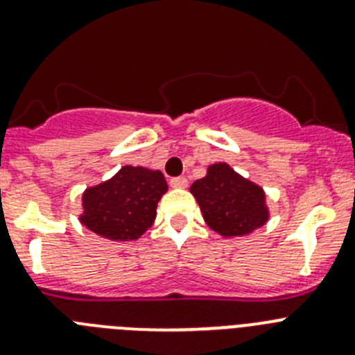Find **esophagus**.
Listing matches in <instances>:
<instances>
[{
	"label": "esophagus",
	"instance_id": "esophagus-1",
	"mask_svg": "<svg viewBox=\"0 0 355 355\" xmlns=\"http://www.w3.org/2000/svg\"><path fill=\"white\" fill-rule=\"evenodd\" d=\"M171 187L172 188H187L188 187V180L184 178V175H178V178H172Z\"/></svg>",
	"mask_w": 355,
	"mask_h": 355
}]
</instances>
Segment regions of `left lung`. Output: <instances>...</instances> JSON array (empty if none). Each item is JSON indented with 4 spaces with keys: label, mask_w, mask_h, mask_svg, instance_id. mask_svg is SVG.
Masks as SVG:
<instances>
[{
    "label": "left lung",
    "mask_w": 355,
    "mask_h": 355,
    "mask_svg": "<svg viewBox=\"0 0 355 355\" xmlns=\"http://www.w3.org/2000/svg\"><path fill=\"white\" fill-rule=\"evenodd\" d=\"M206 224L222 236H243L268 220L265 193L229 167L215 163L190 187Z\"/></svg>",
    "instance_id": "1"
}]
</instances>
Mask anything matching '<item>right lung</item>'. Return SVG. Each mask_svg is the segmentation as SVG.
Segmentation results:
<instances>
[{"mask_svg":"<svg viewBox=\"0 0 355 355\" xmlns=\"http://www.w3.org/2000/svg\"><path fill=\"white\" fill-rule=\"evenodd\" d=\"M167 188L159 171L126 165L112 180L85 190L80 220L108 240H137L155 222L156 206Z\"/></svg>","mask_w":355,"mask_h":355,"instance_id":"obj_1","label":"right lung"}]
</instances>
